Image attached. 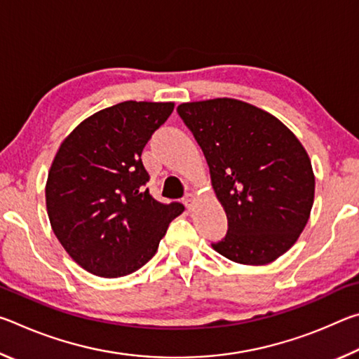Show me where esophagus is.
Segmentation results:
<instances>
[{
	"instance_id": "34e87169",
	"label": "esophagus",
	"mask_w": 359,
	"mask_h": 359,
	"mask_svg": "<svg viewBox=\"0 0 359 359\" xmlns=\"http://www.w3.org/2000/svg\"><path fill=\"white\" fill-rule=\"evenodd\" d=\"M194 201H196V196H194L193 193H188L187 196H185V199H184V203H185V205H187V209H188V210H191V209H193V204H194Z\"/></svg>"
}]
</instances>
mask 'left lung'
Returning a JSON list of instances; mask_svg holds the SVG:
<instances>
[{
	"label": "left lung",
	"instance_id": "obj_1",
	"mask_svg": "<svg viewBox=\"0 0 359 359\" xmlns=\"http://www.w3.org/2000/svg\"><path fill=\"white\" fill-rule=\"evenodd\" d=\"M177 112L204 151L228 217L214 250L248 266L282 257L306 228L315 196L299 139L272 114L233 98L182 102Z\"/></svg>",
	"mask_w": 359,
	"mask_h": 359
}]
</instances>
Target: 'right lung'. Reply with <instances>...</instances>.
Returning a JSON list of instances; mask_svg holds the SVG:
<instances>
[{
    "label": "right lung",
    "mask_w": 359,
    "mask_h": 359,
    "mask_svg": "<svg viewBox=\"0 0 359 359\" xmlns=\"http://www.w3.org/2000/svg\"><path fill=\"white\" fill-rule=\"evenodd\" d=\"M174 102L123 101L90 115L63 139L48 169L50 226L85 271L117 278L154 257L180 203L150 196L141 155Z\"/></svg>",
    "instance_id": "add662e5"
}]
</instances>
